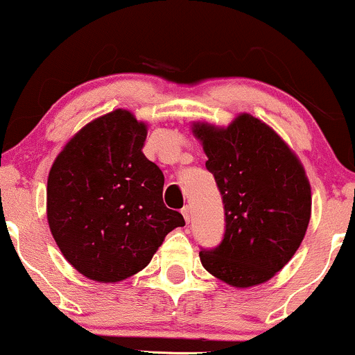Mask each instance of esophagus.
Masks as SVG:
<instances>
[{"mask_svg": "<svg viewBox=\"0 0 355 355\" xmlns=\"http://www.w3.org/2000/svg\"><path fill=\"white\" fill-rule=\"evenodd\" d=\"M182 215H183V218H185V222L189 223L190 220H191V209H190L189 205L183 207V209H182Z\"/></svg>", "mask_w": 355, "mask_h": 355, "instance_id": "esophagus-1", "label": "esophagus"}]
</instances>
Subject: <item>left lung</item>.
Segmentation results:
<instances>
[{
	"instance_id": "obj_1",
	"label": "left lung",
	"mask_w": 355,
	"mask_h": 355,
	"mask_svg": "<svg viewBox=\"0 0 355 355\" xmlns=\"http://www.w3.org/2000/svg\"><path fill=\"white\" fill-rule=\"evenodd\" d=\"M225 207V235L202 250L207 272L235 288L270 280L300 247L311 222L312 191L302 162L282 137L250 113L227 126L193 121Z\"/></svg>"
}]
</instances>
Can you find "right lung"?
Segmentation results:
<instances>
[{
  "mask_svg": "<svg viewBox=\"0 0 355 355\" xmlns=\"http://www.w3.org/2000/svg\"><path fill=\"white\" fill-rule=\"evenodd\" d=\"M148 125L128 110L92 120L53 162L46 218L64 259L93 282L115 284L148 266L166 234L185 225L166 209L164 173L141 148Z\"/></svg>",
  "mask_w": 355,
  "mask_h": 355,
  "instance_id": "add662e5",
  "label": "right lung"
}]
</instances>
